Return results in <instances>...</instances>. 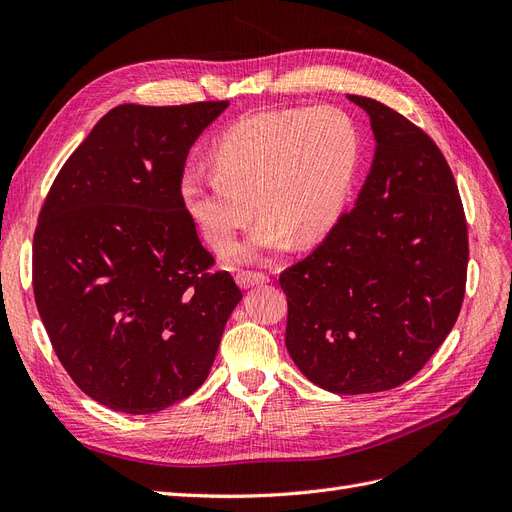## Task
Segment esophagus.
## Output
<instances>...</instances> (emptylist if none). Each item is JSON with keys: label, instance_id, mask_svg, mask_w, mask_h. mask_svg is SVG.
<instances>
[{"label": "esophagus", "instance_id": "1", "mask_svg": "<svg viewBox=\"0 0 512 512\" xmlns=\"http://www.w3.org/2000/svg\"><path fill=\"white\" fill-rule=\"evenodd\" d=\"M269 280L267 273L262 271H250V269H241L237 273V284L241 288H250V286H256V284H265Z\"/></svg>", "mask_w": 512, "mask_h": 512}]
</instances>
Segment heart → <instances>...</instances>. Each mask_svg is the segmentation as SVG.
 Segmentation results:
<instances>
[{
	"label": "heart",
	"mask_w": 512,
	"mask_h": 512,
	"mask_svg": "<svg viewBox=\"0 0 512 512\" xmlns=\"http://www.w3.org/2000/svg\"><path fill=\"white\" fill-rule=\"evenodd\" d=\"M361 132L337 106L280 108L245 115L211 147L213 173L181 181L185 211L222 250L262 215L230 260H258L297 237L322 239L342 218L361 166Z\"/></svg>",
	"instance_id": "1"
}]
</instances>
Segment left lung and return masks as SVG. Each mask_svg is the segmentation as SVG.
<instances>
[{
	"label": "left lung",
	"mask_w": 512,
	"mask_h": 512,
	"mask_svg": "<svg viewBox=\"0 0 512 512\" xmlns=\"http://www.w3.org/2000/svg\"><path fill=\"white\" fill-rule=\"evenodd\" d=\"M371 119L376 156L356 205L280 275L286 348L337 395L395 389L455 327L466 294L468 224L451 166L393 108L348 96Z\"/></svg>",
	"instance_id": "8db88e82"
}]
</instances>
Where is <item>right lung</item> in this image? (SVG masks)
<instances>
[{"mask_svg": "<svg viewBox=\"0 0 512 512\" xmlns=\"http://www.w3.org/2000/svg\"><path fill=\"white\" fill-rule=\"evenodd\" d=\"M228 100L108 111L57 173L34 297L57 359L102 406L151 414L209 376L241 301L181 200L190 147Z\"/></svg>", "mask_w": 512, "mask_h": 512, "instance_id": "add662e5", "label": "right lung"}]
</instances>
